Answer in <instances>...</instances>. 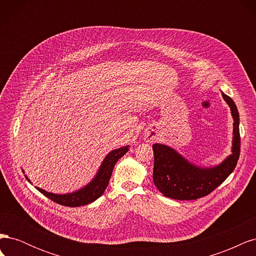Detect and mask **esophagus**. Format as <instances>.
Listing matches in <instances>:
<instances>
[{"label":"esophagus","mask_w":256,"mask_h":256,"mask_svg":"<svg viewBox=\"0 0 256 256\" xmlns=\"http://www.w3.org/2000/svg\"><path fill=\"white\" fill-rule=\"evenodd\" d=\"M152 138H154V136H150V140H152Z\"/></svg>","instance_id":"obj_1"}]
</instances>
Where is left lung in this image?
I'll return each mask as SVG.
<instances>
[{
    "mask_svg": "<svg viewBox=\"0 0 256 256\" xmlns=\"http://www.w3.org/2000/svg\"><path fill=\"white\" fill-rule=\"evenodd\" d=\"M222 97L234 120L232 154L219 164L200 166L192 164L172 147L154 143L152 180L164 196L180 200L203 198L219 187L234 171L240 154L239 113L233 99L223 92Z\"/></svg>",
    "mask_w": 256,
    "mask_h": 256,
    "instance_id": "left-lung-1",
    "label": "left lung"
}]
</instances>
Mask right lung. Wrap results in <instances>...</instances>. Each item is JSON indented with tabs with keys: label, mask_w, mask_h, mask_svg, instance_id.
<instances>
[{
	"label": "right lung",
	"mask_w": 256,
	"mask_h": 256,
	"mask_svg": "<svg viewBox=\"0 0 256 256\" xmlns=\"http://www.w3.org/2000/svg\"><path fill=\"white\" fill-rule=\"evenodd\" d=\"M128 150H129V146L127 145V146L120 147V148H116L108 154L106 158L104 159L102 164H100L95 177L92 178L88 184H85L84 187H82L79 190L70 192V193H65V194H58V193L48 192L38 187H36V189L40 193H42L44 196L53 200V202L63 206L79 207V206L92 203L94 200H96L98 198H100L104 194L108 184H109V180L111 178L115 164L128 152ZM22 172L24 173V171ZM24 176L30 182V178L26 175Z\"/></svg>",
	"instance_id": "1"
}]
</instances>
